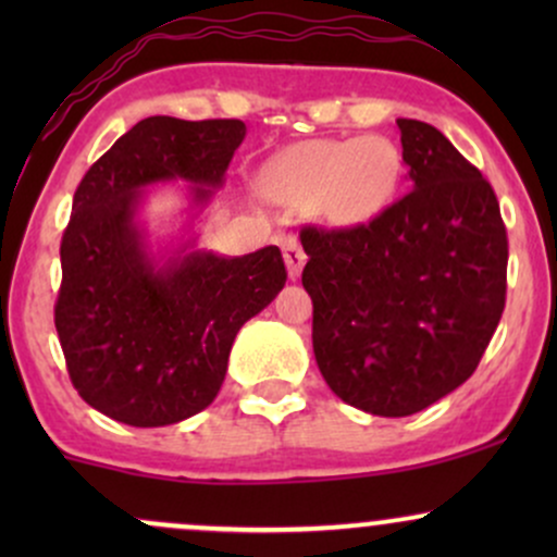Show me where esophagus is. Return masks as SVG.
<instances>
[{"label":"esophagus","instance_id":"obj_1","mask_svg":"<svg viewBox=\"0 0 557 557\" xmlns=\"http://www.w3.org/2000/svg\"><path fill=\"white\" fill-rule=\"evenodd\" d=\"M280 246H283L287 274H290V280H296L300 274V267H304V259H306L304 248H300V243L293 238V235H283V238H280Z\"/></svg>","mask_w":557,"mask_h":557}]
</instances>
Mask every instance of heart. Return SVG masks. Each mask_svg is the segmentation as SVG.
Segmentation results:
<instances>
[{
	"label": "heart",
	"mask_w": 557,
	"mask_h": 557,
	"mask_svg": "<svg viewBox=\"0 0 557 557\" xmlns=\"http://www.w3.org/2000/svg\"><path fill=\"white\" fill-rule=\"evenodd\" d=\"M398 146L382 136L314 138L272 159L267 188L290 201H317L337 222H361L387 207L400 183Z\"/></svg>",
	"instance_id": "b5f03b06"
}]
</instances>
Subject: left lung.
Here are the masks:
<instances>
[{"instance_id":"8db88e82","label":"left lung","mask_w":557,"mask_h":557,"mask_svg":"<svg viewBox=\"0 0 557 557\" xmlns=\"http://www.w3.org/2000/svg\"><path fill=\"white\" fill-rule=\"evenodd\" d=\"M411 190L354 227H300L314 356L337 398L411 417L461 387L505 309L508 235L482 172L421 120H398Z\"/></svg>"}]
</instances>
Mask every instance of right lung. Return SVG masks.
<instances>
[{"instance_id":"add662e5","label":"right lung","mask_w":557,"mask_h":557,"mask_svg":"<svg viewBox=\"0 0 557 557\" xmlns=\"http://www.w3.org/2000/svg\"><path fill=\"white\" fill-rule=\"evenodd\" d=\"M240 120H140L88 168L62 233L54 327L73 387L131 426H168L220 393L235 335L283 290L277 246L246 257L185 251L164 264L146 251L136 212L146 185L181 181L194 203L220 188Z\"/></svg>"}]
</instances>
